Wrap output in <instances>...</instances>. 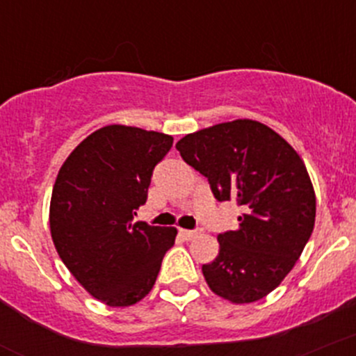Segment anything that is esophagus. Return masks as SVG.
<instances>
[{
  "label": "esophagus",
  "instance_id": "1",
  "mask_svg": "<svg viewBox=\"0 0 356 356\" xmlns=\"http://www.w3.org/2000/svg\"><path fill=\"white\" fill-rule=\"evenodd\" d=\"M202 233V229L197 228V229H179V234H181L185 240H192V238L199 236V234Z\"/></svg>",
  "mask_w": 356,
  "mask_h": 356
}]
</instances>
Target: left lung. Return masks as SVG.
<instances>
[{
    "label": "left lung",
    "mask_w": 356,
    "mask_h": 356,
    "mask_svg": "<svg viewBox=\"0 0 356 356\" xmlns=\"http://www.w3.org/2000/svg\"><path fill=\"white\" fill-rule=\"evenodd\" d=\"M207 178L219 202L236 200L238 229L218 234L219 254L202 273L232 303H252L281 284L315 222V193L295 149L264 123L234 120L188 134L177 144Z\"/></svg>",
    "instance_id": "left-lung-1"
}]
</instances>
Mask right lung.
<instances>
[{
    "instance_id": "add662e5",
    "label": "right lung",
    "mask_w": 356,
    "mask_h": 356,
    "mask_svg": "<svg viewBox=\"0 0 356 356\" xmlns=\"http://www.w3.org/2000/svg\"><path fill=\"white\" fill-rule=\"evenodd\" d=\"M171 135L108 124L80 142L53 186L49 226L58 255L94 298L128 307L151 291L177 228L134 222Z\"/></svg>"
}]
</instances>
